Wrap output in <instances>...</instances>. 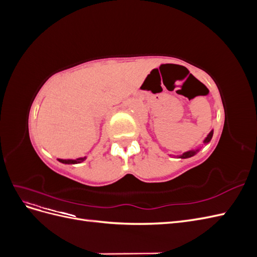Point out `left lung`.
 Listing matches in <instances>:
<instances>
[{"label":"left lung","instance_id":"8db88e82","mask_svg":"<svg viewBox=\"0 0 257 257\" xmlns=\"http://www.w3.org/2000/svg\"><path fill=\"white\" fill-rule=\"evenodd\" d=\"M212 135H213V131H211L210 132V133L208 134V136L206 137V139L204 141V144H208L210 141H211V138H212ZM198 152V149L197 150H192V151H188V152H184L182 155H181V159H188V158H191V157H193L194 154H196Z\"/></svg>","mask_w":257,"mask_h":257}]
</instances>
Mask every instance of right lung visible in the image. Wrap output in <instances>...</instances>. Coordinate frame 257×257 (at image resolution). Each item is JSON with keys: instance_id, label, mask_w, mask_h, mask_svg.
Returning <instances> with one entry per match:
<instances>
[{"instance_id": "1", "label": "right lung", "mask_w": 257, "mask_h": 257, "mask_svg": "<svg viewBox=\"0 0 257 257\" xmlns=\"http://www.w3.org/2000/svg\"><path fill=\"white\" fill-rule=\"evenodd\" d=\"M59 162L63 163V164H78V163H81L85 160V158H79V159H76V160H61L58 159Z\"/></svg>"}]
</instances>
